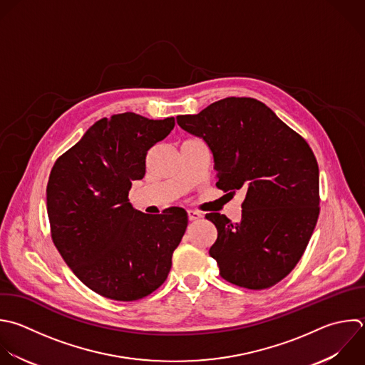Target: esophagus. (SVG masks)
I'll return each instance as SVG.
<instances>
[{
    "mask_svg": "<svg viewBox=\"0 0 365 365\" xmlns=\"http://www.w3.org/2000/svg\"><path fill=\"white\" fill-rule=\"evenodd\" d=\"M202 215L198 212V211H194V210H188V220L190 221H197L200 220Z\"/></svg>",
    "mask_w": 365,
    "mask_h": 365,
    "instance_id": "34e87169",
    "label": "esophagus"
}]
</instances>
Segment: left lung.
<instances>
[{
    "label": "left lung",
    "instance_id": "obj_1",
    "mask_svg": "<svg viewBox=\"0 0 365 365\" xmlns=\"http://www.w3.org/2000/svg\"><path fill=\"white\" fill-rule=\"evenodd\" d=\"M178 125L202 138L214 157L217 187L245 190L240 222L205 215L218 231L210 255L224 279L264 289L302 257L319 214V173L307 141L254 98L228 97ZM230 192V194H231Z\"/></svg>",
    "mask_w": 365,
    "mask_h": 365
}]
</instances>
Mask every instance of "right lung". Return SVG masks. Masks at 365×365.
<instances>
[{
    "label": "right lung",
    "instance_id": "add662e5",
    "mask_svg": "<svg viewBox=\"0 0 365 365\" xmlns=\"http://www.w3.org/2000/svg\"><path fill=\"white\" fill-rule=\"evenodd\" d=\"M175 125L115 114L91 125L54 164L47 184L51 237L73 272L94 292L135 301L168 277L187 224L185 210H135L128 192L145 175L148 150Z\"/></svg>",
    "mask_w": 365,
    "mask_h": 365
}]
</instances>
